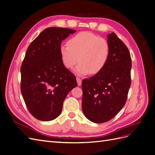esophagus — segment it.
<instances>
[{
	"label": "esophagus",
	"mask_w": 155,
	"mask_h": 155,
	"mask_svg": "<svg viewBox=\"0 0 155 155\" xmlns=\"http://www.w3.org/2000/svg\"><path fill=\"white\" fill-rule=\"evenodd\" d=\"M76 80H77V82H78V86H81V83H82V81H81V79L78 77V78H76Z\"/></svg>",
	"instance_id": "obj_1"
}]
</instances>
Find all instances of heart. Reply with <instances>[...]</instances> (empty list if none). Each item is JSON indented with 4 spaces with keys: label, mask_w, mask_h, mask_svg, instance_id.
<instances>
[{
    "label": "heart",
    "mask_w": 155,
    "mask_h": 155,
    "mask_svg": "<svg viewBox=\"0 0 155 155\" xmlns=\"http://www.w3.org/2000/svg\"><path fill=\"white\" fill-rule=\"evenodd\" d=\"M67 46L60 47V55L65 67L72 69L80 62L75 71L79 75L96 74L106 65L110 46L102 37L90 31H81L70 38Z\"/></svg>",
    "instance_id": "1"
}]
</instances>
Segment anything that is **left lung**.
<instances>
[{"label": "left lung", "mask_w": 155, "mask_h": 155, "mask_svg": "<svg viewBox=\"0 0 155 155\" xmlns=\"http://www.w3.org/2000/svg\"><path fill=\"white\" fill-rule=\"evenodd\" d=\"M110 55L101 71L82 81V109L86 118L101 124L111 120L125 104L130 86V55L114 32L108 34Z\"/></svg>", "instance_id": "8db88e82"}]
</instances>
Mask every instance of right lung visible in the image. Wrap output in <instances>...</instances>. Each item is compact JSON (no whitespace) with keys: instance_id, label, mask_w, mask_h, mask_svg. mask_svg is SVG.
I'll use <instances>...</instances> for the list:
<instances>
[{"instance_id":"1","label":"right lung","mask_w":155,"mask_h":155,"mask_svg":"<svg viewBox=\"0 0 155 155\" xmlns=\"http://www.w3.org/2000/svg\"><path fill=\"white\" fill-rule=\"evenodd\" d=\"M76 31L48 28L27 49L21 67V91L28 109L37 120L58 117L65 97L78 85L76 77L63 64L59 50L62 41Z\"/></svg>"}]
</instances>
